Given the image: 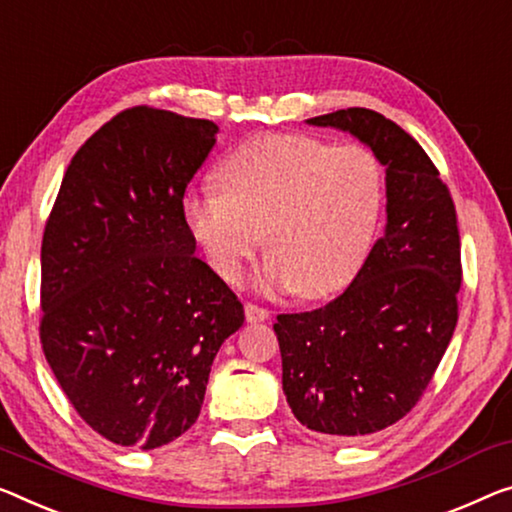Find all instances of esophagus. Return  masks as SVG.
<instances>
[{
  "label": "esophagus",
  "mask_w": 512,
  "mask_h": 512,
  "mask_svg": "<svg viewBox=\"0 0 512 512\" xmlns=\"http://www.w3.org/2000/svg\"><path fill=\"white\" fill-rule=\"evenodd\" d=\"M246 319L250 324L266 322V319H269V310L259 308V305H255V303H246Z\"/></svg>",
  "instance_id": "obj_1"
}]
</instances>
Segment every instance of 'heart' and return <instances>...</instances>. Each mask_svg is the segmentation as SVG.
Returning <instances> with one entry per match:
<instances>
[{"instance_id": "obj_1", "label": "heart", "mask_w": 512, "mask_h": 512, "mask_svg": "<svg viewBox=\"0 0 512 512\" xmlns=\"http://www.w3.org/2000/svg\"><path fill=\"white\" fill-rule=\"evenodd\" d=\"M218 188L190 193L183 218L218 276L236 282L264 243V285L303 299L345 289L375 239L384 177L363 144L259 135L216 170Z\"/></svg>"}]
</instances>
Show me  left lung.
I'll return each instance as SVG.
<instances>
[{
  "label": "left lung",
  "mask_w": 512,
  "mask_h": 512,
  "mask_svg": "<svg viewBox=\"0 0 512 512\" xmlns=\"http://www.w3.org/2000/svg\"><path fill=\"white\" fill-rule=\"evenodd\" d=\"M354 135L386 167V227L345 292L278 315L282 393L296 421L354 441L407 416L457 324L455 207L421 144L384 114L347 108L305 121Z\"/></svg>",
  "instance_id": "left-lung-1"
}]
</instances>
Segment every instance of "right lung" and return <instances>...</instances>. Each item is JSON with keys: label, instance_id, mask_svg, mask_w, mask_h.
I'll return each instance as SVG.
<instances>
[{"label": "right lung", "instance_id": "add662e5", "mask_svg": "<svg viewBox=\"0 0 512 512\" xmlns=\"http://www.w3.org/2000/svg\"><path fill=\"white\" fill-rule=\"evenodd\" d=\"M207 119L133 108L78 149L41 246V342L89 427L154 451L200 416L243 305L195 257L183 193L216 144Z\"/></svg>", "mask_w": 512, "mask_h": 512}]
</instances>
